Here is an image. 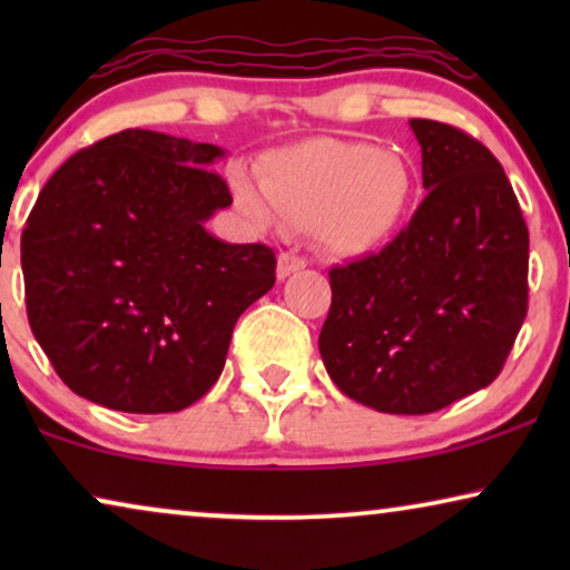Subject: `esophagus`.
Returning a JSON list of instances; mask_svg holds the SVG:
<instances>
[{
    "mask_svg": "<svg viewBox=\"0 0 570 570\" xmlns=\"http://www.w3.org/2000/svg\"><path fill=\"white\" fill-rule=\"evenodd\" d=\"M306 259H303V256H295V254H279L277 256V277L279 279H285V277H291L293 272H301V269H306Z\"/></svg>",
    "mask_w": 570,
    "mask_h": 570,
    "instance_id": "34e87169",
    "label": "esophagus"
}]
</instances>
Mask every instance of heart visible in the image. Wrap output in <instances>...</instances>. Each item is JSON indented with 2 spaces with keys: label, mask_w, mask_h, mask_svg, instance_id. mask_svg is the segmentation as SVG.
<instances>
[{
  "label": "heart",
  "mask_w": 570,
  "mask_h": 570,
  "mask_svg": "<svg viewBox=\"0 0 570 570\" xmlns=\"http://www.w3.org/2000/svg\"><path fill=\"white\" fill-rule=\"evenodd\" d=\"M230 191L259 230L311 228L326 252L365 256L407 223L415 176L400 153L318 137L264 155L262 184L233 168Z\"/></svg>",
  "instance_id": "obj_1"
}]
</instances>
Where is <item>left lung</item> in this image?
I'll return each mask as SVG.
<instances>
[{
	"label": "left lung",
	"instance_id": "1",
	"mask_svg": "<svg viewBox=\"0 0 570 570\" xmlns=\"http://www.w3.org/2000/svg\"><path fill=\"white\" fill-rule=\"evenodd\" d=\"M428 197L384 252L330 272L318 353L350 400L428 415L501 373L527 316L529 233L495 155L410 119Z\"/></svg>",
	"mask_w": 570,
	"mask_h": 570
}]
</instances>
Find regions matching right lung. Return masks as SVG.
Returning <instances> with one entry per match:
<instances>
[{
    "mask_svg": "<svg viewBox=\"0 0 570 570\" xmlns=\"http://www.w3.org/2000/svg\"><path fill=\"white\" fill-rule=\"evenodd\" d=\"M217 145L124 129L75 153L20 240L28 322L59 379L108 410L189 407L220 379L238 316L275 285V252L205 228L230 191Z\"/></svg>",
    "mask_w": 570,
    "mask_h": 570,
    "instance_id": "obj_1",
    "label": "right lung"
}]
</instances>
